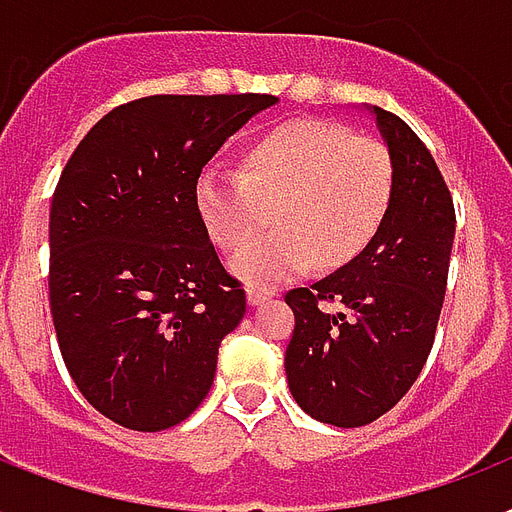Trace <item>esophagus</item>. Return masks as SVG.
I'll use <instances>...</instances> for the list:
<instances>
[{
    "label": "esophagus",
    "mask_w": 512,
    "mask_h": 512,
    "mask_svg": "<svg viewBox=\"0 0 512 512\" xmlns=\"http://www.w3.org/2000/svg\"><path fill=\"white\" fill-rule=\"evenodd\" d=\"M272 296H275V291H269V288H259V285H251V288H248V304H251V307H259V304L269 301Z\"/></svg>",
    "instance_id": "34e87169"
}]
</instances>
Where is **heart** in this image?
Masks as SVG:
<instances>
[{
  "label": "heart",
  "mask_w": 512,
  "mask_h": 512,
  "mask_svg": "<svg viewBox=\"0 0 512 512\" xmlns=\"http://www.w3.org/2000/svg\"><path fill=\"white\" fill-rule=\"evenodd\" d=\"M395 197V160L387 144L355 136L339 122L299 117L264 130L245 146L237 176L202 173L194 211L216 248L237 253L268 226L277 236L232 261L237 275L269 285L318 259L336 269L358 259L379 235Z\"/></svg>",
  "instance_id": "obj_1"
}]
</instances>
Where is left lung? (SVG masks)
Returning a JSON list of instances; mask_svg holds the SVG:
<instances>
[{
    "instance_id": "left-lung-1",
    "label": "left lung",
    "mask_w": 512,
    "mask_h": 512,
    "mask_svg": "<svg viewBox=\"0 0 512 512\" xmlns=\"http://www.w3.org/2000/svg\"><path fill=\"white\" fill-rule=\"evenodd\" d=\"M371 114L395 160L390 213L358 259L285 293L296 318L285 350L291 395L336 427L371 425L417 382L433 350L457 227L427 146L392 112L374 106Z\"/></svg>"
}]
</instances>
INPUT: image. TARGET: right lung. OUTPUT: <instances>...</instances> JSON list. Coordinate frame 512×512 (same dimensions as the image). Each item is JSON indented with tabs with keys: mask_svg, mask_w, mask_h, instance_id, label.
Returning <instances> with one entry per match:
<instances>
[{
	"mask_svg": "<svg viewBox=\"0 0 512 512\" xmlns=\"http://www.w3.org/2000/svg\"><path fill=\"white\" fill-rule=\"evenodd\" d=\"M275 95H146L95 122L50 208V312L95 411L138 433L208 395L221 339L245 315L194 211L202 168Z\"/></svg>",
	"mask_w": 512,
	"mask_h": 512,
	"instance_id": "obj_1",
	"label": "right lung"
}]
</instances>
